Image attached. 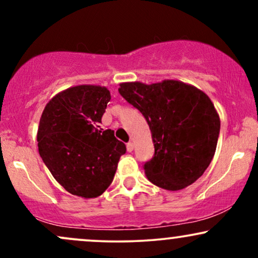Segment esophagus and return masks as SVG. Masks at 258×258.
Segmentation results:
<instances>
[{"label":"esophagus","instance_id":"obj_1","mask_svg":"<svg viewBox=\"0 0 258 258\" xmlns=\"http://www.w3.org/2000/svg\"><path fill=\"white\" fill-rule=\"evenodd\" d=\"M127 152H128V153H131L132 152V150L133 149H135V144H133L132 143V142H128V143H127Z\"/></svg>","mask_w":258,"mask_h":258}]
</instances>
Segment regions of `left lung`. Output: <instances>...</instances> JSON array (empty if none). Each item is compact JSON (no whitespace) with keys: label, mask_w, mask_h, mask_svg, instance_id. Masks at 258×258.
Wrapping results in <instances>:
<instances>
[{"label":"left lung","mask_w":258,"mask_h":258,"mask_svg":"<svg viewBox=\"0 0 258 258\" xmlns=\"http://www.w3.org/2000/svg\"><path fill=\"white\" fill-rule=\"evenodd\" d=\"M119 92L146 117L155 153L144 164L148 179L179 190L203 176L214 158L221 121L211 99L176 80L120 84Z\"/></svg>","instance_id":"left-lung-1"}]
</instances>
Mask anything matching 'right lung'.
Wrapping results in <instances>:
<instances>
[{"mask_svg": "<svg viewBox=\"0 0 258 258\" xmlns=\"http://www.w3.org/2000/svg\"><path fill=\"white\" fill-rule=\"evenodd\" d=\"M110 98L105 87L75 86L53 97L40 119L38 153L55 180L78 197H99L126 153L114 131L98 128Z\"/></svg>", "mask_w": 258, "mask_h": 258, "instance_id": "obj_1", "label": "right lung"}]
</instances>
